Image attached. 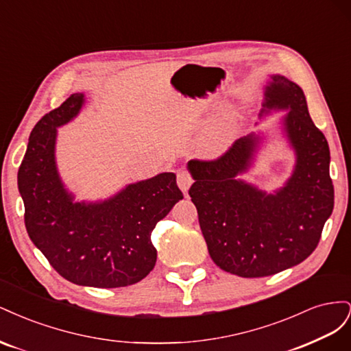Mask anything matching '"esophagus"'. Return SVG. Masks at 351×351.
Returning <instances> with one entry per match:
<instances>
[{
  "label": "esophagus",
  "instance_id": "obj_1",
  "mask_svg": "<svg viewBox=\"0 0 351 351\" xmlns=\"http://www.w3.org/2000/svg\"><path fill=\"white\" fill-rule=\"evenodd\" d=\"M192 183H193V178L187 171H180L177 174V184L180 189H182L183 193H187V190L190 189V186H192Z\"/></svg>",
  "mask_w": 351,
  "mask_h": 351
}]
</instances>
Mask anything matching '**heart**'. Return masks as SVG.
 <instances>
[{
	"mask_svg": "<svg viewBox=\"0 0 351 351\" xmlns=\"http://www.w3.org/2000/svg\"><path fill=\"white\" fill-rule=\"evenodd\" d=\"M237 136V125L231 115H221L199 133L195 142L196 152L202 158H218L226 154Z\"/></svg>",
	"mask_w": 351,
	"mask_h": 351,
	"instance_id": "obj_1",
	"label": "heart"
}]
</instances>
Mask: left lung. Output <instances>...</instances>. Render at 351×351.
<instances>
[{
  "label": "left lung",
  "mask_w": 351,
  "mask_h": 351,
  "mask_svg": "<svg viewBox=\"0 0 351 351\" xmlns=\"http://www.w3.org/2000/svg\"><path fill=\"white\" fill-rule=\"evenodd\" d=\"M261 117L289 111L284 133L295 152V167L275 193L237 178L252 165L258 134L240 137L212 161L192 159L195 183L189 195L212 261L243 278H259L299 265L316 249L334 209L329 146L313 124L299 84L272 74L265 86Z\"/></svg>",
  "instance_id": "1"
}]
</instances>
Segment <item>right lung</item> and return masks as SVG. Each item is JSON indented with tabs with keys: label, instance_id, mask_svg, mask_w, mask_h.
<instances>
[{
	"label": "right lung",
	"instance_id": "right-lung-1",
	"mask_svg": "<svg viewBox=\"0 0 351 351\" xmlns=\"http://www.w3.org/2000/svg\"><path fill=\"white\" fill-rule=\"evenodd\" d=\"M83 93L45 114L30 133L17 173L30 240L62 278L115 289L139 282L156 262L151 234L180 199L174 173L125 186L101 202H74L56 164L57 127L76 117Z\"/></svg>",
	"mask_w": 351,
	"mask_h": 351
}]
</instances>
